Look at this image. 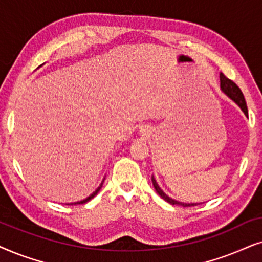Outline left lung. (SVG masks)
<instances>
[{"instance_id":"8db88e82","label":"left lung","mask_w":262,"mask_h":262,"mask_svg":"<svg viewBox=\"0 0 262 262\" xmlns=\"http://www.w3.org/2000/svg\"><path fill=\"white\" fill-rule=\"evenodd\" d=\"M219 78H221V89L223 92H224L230 99L233 100V102H235L237 105L241 107V110L245 113L246 116H248V107H247L245 96H243L242 91L239 90V87L237 86L236 83L232 81V80L226 78L223 73H221ZM152 183H153V187H155L157 193H158L160 196L164 199V200L169 202V204L179 205V206H183V207H190V206H196V205H199V204H194V202L193 204H186V202H180V201L173 200V199H171V198H169L162 189H160V187L158 186V183H157V181L153 176H152Z\"/></svg>"}]
</instances>
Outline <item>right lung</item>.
Returning <instances> with one entry per match:
<instances>
[{
    "label": "right lung",
    "instance_id": "right-lung-1",
    "mask_svg": "<svg viewBox=\"0 0 262 262\" xmlns=\"http://www.w3.org/2000/svg\"><path fill=\"white\" fill-rule=\"evenodd\" d=\"M104 180H105V179H104ZM104 180L102 181V183H100V186H99L98 188H97V189H96L95 191H93V193L91 194L90 196H87L86 199H83V200H81V201H78V202H72V204H67V205H79V204H86V202H87V201H90L91 199H93V198H95L96 195H97V193H98V191L100 190V188H102L103 183H104Z\"/></svg>",
    "mask_w": 262,
    "mask_h": 262
}]
</instances>
